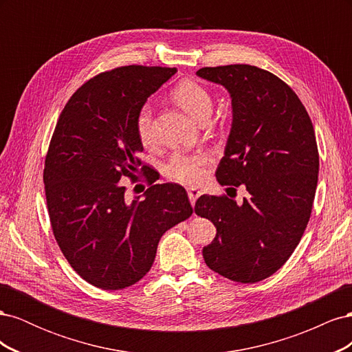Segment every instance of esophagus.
<instances>
[{"mask_svg": "<svg viewBox=\"0 0 352 352\" xmlns=\"http://www.w3.org/2000/svg\"><path fill=\"white\" fill-rule=\"evenodd\" d=\"M201 195V192L198 189H195V188H190L189 190H188V197H189V201H190V204H192V207L195 206V202H197V199H198V197Z\"/></svg>", "mask_w": 352, "mask_h": 352, "instance_id": "34e87169", "label": "esophagus"}]
</instances>
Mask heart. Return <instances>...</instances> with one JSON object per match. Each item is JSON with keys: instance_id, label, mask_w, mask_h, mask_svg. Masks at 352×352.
Returning a JSON list of instances; mask_svg holds the SVG:
<instances>
[{"instance_id": "1", "label": "heart", "mask_w": 352, "mask_h": 352, "mask_svg": "<svg viewBox=\"0 0 352 352\" xmlns=\"http://www.w3.org/2000/svg\"><path fill=\"white\" fill-rule=\"evenodd\" d=\"M173 100L195 120L204 122L211 113V95L195 80H182L172 92ZM135 129L142 145L150 146L155 142L153 127V109L144 104L138 110L135 117ZM210 163V157L206 154L188 155L176 154L166 166V175L180 184L194 185L206 175V167Z\"/></svg>"}]
</instances>
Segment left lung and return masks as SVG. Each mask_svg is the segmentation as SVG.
I'll return each mask as SVG.
<instances>
[{
	"label": "left lung",
	"mask_w": 352,
	"mask_h": 352,
	"mask_svg": "<svg viewBox=\"0 0 352 352\" xmlns=\"http://www.w3.org/2000/svg\"><path fill=\"white\" fill-rule=\"evenodd\" d=\"M197 74L225 87L232 100L217 182L242 185L250 194L242 204L198 198L195 212L217 229L202 255L211 270L233 282H260L291 257L310 220L318 176L313 123L296 94L267 70L229 65Z\"/></svg>",
	"instance_id": "1"
}]
</instances>
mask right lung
I'll use <instances>...</instances> for the list:
<instances>
[{"label":"right lung","instance_id":"1","mask_svg":"<svg viewBox=\"0 0 352 352\" xmlns=\"http://www.w3.org/2000/svg\"><path fill=\"white\" fill-rule=\"evenodd\" d=\"M176 69L124 66L72 95L45 158L44 184L56 241L73 270L105 291L150 272L164 232L192 214L185 188L155 184L144 166L135 117ZM144 171L152 186L131 203L120 179Z\"/></svg>","mask_w":352,"mask_h":352}]
</instances>
